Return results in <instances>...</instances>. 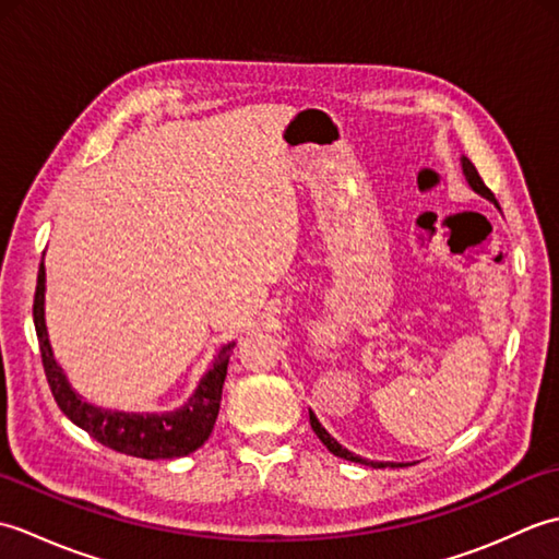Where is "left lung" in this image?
<instances>
[{
	"instance_id": "left-lung-1",
	"label": "left lung",
	"mask_w": 559,
	"mask_h": 559,
	"mask_svg": "<svg viewBox=\"0 0 559 559\" xmlns=\"http://www.w3.org/2000/svg\"><path fill=\"white\" fill-rule=\"evenodd\" d=\"M461 165H463V175H466V180H468V185L476 189V192L480 194V197H485V199H490V201H495L497 204V199H495V194L490 192L488 187H485V182H483V177L478 175V170H476V165H473L468 158H461ZM310 425H312V430H314V435L322 439L324 442V447L331 451V454L334 456H341V459H346V461H355V463H365V466H372V468H384L386 463H377V461H365V459H360V456H355V454H350L348 449H343L334 437H331L324 427H322V423L317 420V415L310 411ZM389 466H396V463H389Z\"/></svg>"
}]
</instances>
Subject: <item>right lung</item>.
Returning a JSON list of instances; mask_svg holds the SVG:
<instances>
[{
  "label": "right lung",
  "mask_w": 559,
  "mask_h": 559,
  "mask_svg": "<svg viewBox=\"0 0 559 559\" xmlns=\"http://www.w3.org/2000/svg\"><path fill=\"white\" fill-rule=\"evenodd\" d=\"M33 322L35 334L40 343V358L45 367L47 384L59 411L67 418L86 430L100 444L110 447L120 454L136 459H180L192 454L194 449L206 442L213 425L218 418L223 382L228 374V360L235 343H228L211 370L201 379L194 396L182 408L170 413H122V411H103L76 396V391L69 386L67 377L55 362V355L47 341L45 329V266L38 269V286H35L33 300Z\"/></svg>",
  "instance_id": "add662e5"
}]
</instances>
